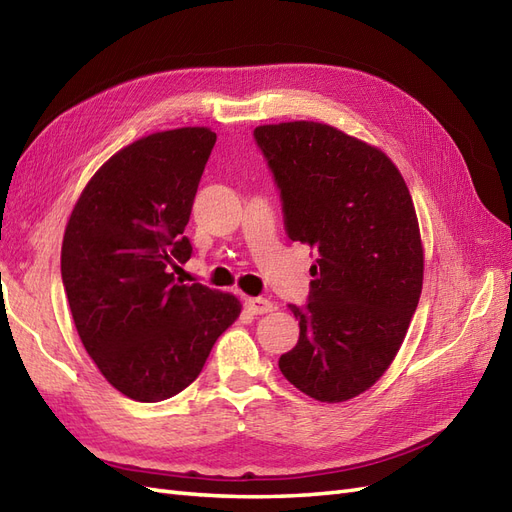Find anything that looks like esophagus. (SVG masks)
<instances>
[{"label": "esophagus", "instance_id": "34e87169", "mask_svg": "<svg viewBox=\"0 0 512 512\" xmlns=\"http://www.w3.org/2000/svg\"><path fill=\"white\" fill-rule=\"evenodd\" d=\"M244 307L248 313H253V316H264V313H270L274 309V305L266 298H246Z\"/></svg>", "mask_w": 512, "mask_h": 512}]
</instances>
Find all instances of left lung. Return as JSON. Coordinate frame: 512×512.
I'll use <instances>...</instances> for the list:
<instances>
[{
	"instance_id": "obj_1",
	"label": "left lung",
	"mask_w": 512,
	"mask_h": 512,
	"mask_svg": "<svg viewBox=\"0 0 512 512\" xmlns=\"http://www.w3.org/2000/svg\"><path fill=\"white\" fill-rule=\"evenodd\" d=\"M281 192L285 233L316 248L298 344L279 368L320 402L370 389L400 350L422 294L424 251L409 188L389 157L331 125L253 131Z\"/></svg>"
}]
</instances>
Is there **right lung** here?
I'll return each mask as SVG.
<instances>
[{
  "mask_svg": "<svg viewBox=\"0 0 512 512\" xmlns=\"http://www.w3.org/2000/svg\"><path fill=\"white\" fill-rule=\"evenodd\" d=\"M216 144L207 127L157 131L88 181L62 240V285L75 329L106 381L138 402L177 396L240 316L233 294L175 279L183 235Z\"/></svg>",
  "mask_w": 512,
  "mask_h": 512,
  "instance_id": "obj_1",
  "label": "right lung"
}]
</instances>
